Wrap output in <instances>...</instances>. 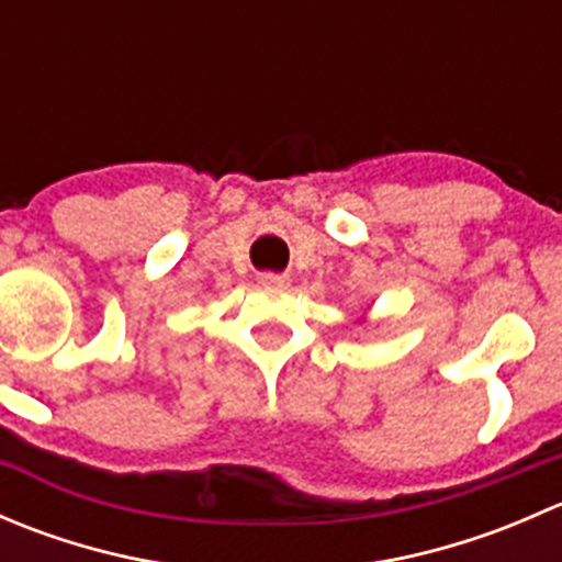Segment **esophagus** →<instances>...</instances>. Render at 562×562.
<instances>
[{"mask_svg": "<svg viewBox=\"0 0 562 562\" xmlns=\"http://www.w3.org/2000/svg\"><path fill=\"white\" fill-rule=\"evenodd\" d=\"M260 285H269V288H282L288 285V277L285 274H271V271H266V274L258 277Z\"/></svg>", "mask_w": 562, "mask_h": 562, "instance_id": "34e87169", "label": "esophagus"}]
</instances>
